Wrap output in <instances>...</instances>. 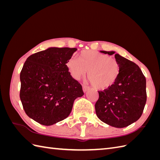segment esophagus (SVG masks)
I'll return each mask as SVG.
<instances>
[{"instance_id":"1","label":"esophagus","mask_w":160,"mask_h":160,"mask_svg":"<svg viewBox=\"0 0 160 160\" xmlns=\"http://www.w3.org/2000/svg\"><path fill=\"white\" fill-rule=\"evenodd\" d=\"M89 87H87V86H86V85H83V86H82V89H83V91H84V93L87 92V91L88 90H89Z\"/></svg>"}]
</instances>
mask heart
I'll return each instance as SVG.
<instances>
[{
  "mask_svg": "<svg viewBox=\"0 0 160 160\" xmlns=\"http://www.w3.org/2000/svg\"><path fill=\"white\" fill-rule=\"evenodd\" d=\"M66 65L71 76L76 80L84 76L98 89H105L116 82L120 72L118 61L108 55L92 50H84L79 54V59L71 58Z\"/></svg>",
  "mask_w": 160,
  "mask_h": 160,
  "instance_id": "b5f03b06",
  "label": "heart"
}]
</instances>
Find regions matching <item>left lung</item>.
<instances>
[{"instance_id": "obj_1", "label": "left lung", "mask_w": 160, "mask_h": 160, "mask_svg": "<svg viewBox=\"0 0 160 160\" xmlns=\"http://www.w3.org/2000/svg\"><path fill=\"white\" fill-rule=\"evenodd\" d=\"M115 58L120 63V74L113 85L98 91L99 98L95 108L101 121L112 127L124 128L136 122L143 113L147 102L146 78L136 64L118 53Z\"/></svg>"}]
</instances>
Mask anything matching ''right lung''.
I'll list each match as a JSON object with an SVG mask.
<instances>
[{
    "label": "right lung",
    "mask_w": 160,
    "mask_h": 160,
    "mask_svg": "<svg viewBox=\"0 0 160 160\" xmlns=\"http://www.w3.org/2000/svg\"><path fill=\"white\" fill-rule=\"evenodd\" d=\"M76 48L51 47L29 56L20 71L23 109L38 123L50 126L69 116L74 100L84 95L66 63Z\"/></svg>",
    "instance_id": "obj_1"
}]
</instances>
